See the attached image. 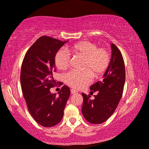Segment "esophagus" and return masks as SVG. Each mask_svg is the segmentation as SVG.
Here are the masks:
<instances>
[{
  "label": "esophagus",
  "mask_w": 149,
  "mask_h": 149,
  "mask_svg": "<svg viewBox=\"0 0 149 149\" xmlns=\"http://www.w3.org/2000/svg\"><path fill=\"white\" fill-rule=\"evenodd\" d=\"M70 91H71V93H72V94H74V93H77V92H78L77 90H75V89H71Z\"/></svg>",
  "instance_id": "34e87169"
}]
</instances>
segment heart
Masks as SVG:
<instances>
[{
    "mask_svg": "<svg viewBox=\"0 0 149 149\" xmlns=\"http://www.w3.org/2000/svg\"><path fill=\"white\" fill-rule=\"evenodd\" d=\"M68 51L73 54L84 58L83 68L85 70L70 71L65 76V81L70 87L79 89L85 86L92 79V72L95 77H98L105 72L109 66L111 55L104 48H98L94 42L83 40L77 42ZM68 52L61 49L55 55L54 61L57 68L65 70L68 68L70 62V55Z\"/></svg>",
    "mask_w": 149,
    "mask_h": 149,
    "instance_id": "b5f03b06",
    "label": "heart"
}]
</instances>
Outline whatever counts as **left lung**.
Masks as SVG:
<instances>
[{"mask_svg": "<svg viewBox=\"0 0 149 149\" xmlns=\"http://www.w3.org/2000/svg\"><path fill=\"white\" fill-rule=\"evenodd\" d=\"M112 56L109 66L102 81L91 85V93L96 92L93 100L82 93V113L89 123L100 124L107 121L117 109L123 94L125 81V64L117 47L111 44Z\"/></svg>", "mask_w": 149, "mask_h": 149, "instance_id": "1", "label": "left lung"}]
</instances>
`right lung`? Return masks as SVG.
Wrapping results in <instances>:
<instances>
[{
	"instance_id": "obj_1",
	"label": "right lung",
	"mask_w": 149,
	"mask_h": 149,
	"mask_svg": "<svg viewBox=\"0 0 149 149\" xmlns=\"http://www.w3.org/2000/svg\"><path fill=\"white\" fill-rule=\"evenodd\" d=\"M66 42L41 36L28 50L22 62V93L30 115L43 127H53L60 123L70 94L66 85L62 87L58 96L50 91L56 83L53 77L56 71L55 55Z\"/></svg>"
}]
</instances>
